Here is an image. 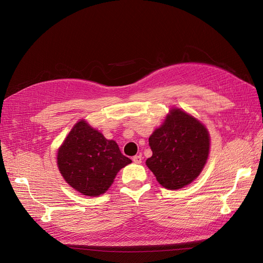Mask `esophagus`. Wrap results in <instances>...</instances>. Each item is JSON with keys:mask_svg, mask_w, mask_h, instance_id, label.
Here are the masks:
<instances>
[{"mask_svg": "<svg viewBox=\"0 0 263 263\" xmlns=\"http://www.w3.org/2000/svg\"><path fill=\"white\" fill-rule=\"evenodd\" d=\"M141 160H142L141 155H137V156H134V157H133V162H134V163L139 164V163H141Z\"/></svg>", "mask_w": 263, "mask_h": 263, "instance_id": "obj_1", "label": "esophagus"}]
</instances>
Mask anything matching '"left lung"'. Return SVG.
<instances>
[{
  "label": "left lung",
  "instance_id": "8db88e82",
  "mask_svg": "<svg viewBox=\"0 0 263 263\" xmlns=\"http://www.w3.org/2000/svg\"><path fill=\"white\" fill-rule=\"evenodd\" d=\"M149 146L153 156L146 164L157 181L168 190H179L200 176L210 154V135L196 118L172 108L149 137Z\"/></svg>",
  "mask_w": 263,
  "mask_h": 263
}]
</instances>
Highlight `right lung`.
<instances>
[{
    "label": "right lung",
    "mask_w": 263,
    "mask_h": 263,
    "mask_svg": "<svg viewBox=\"0 0 263 263\" xmlns=\"http://www.w3.org/2000/svg\"><path fill=\"white\" fill-rule=\"evenodd\" d=\"M57 160L63 179L86 196L105 193L117 172L132 162L114 140H107L84 121L70 130L58 150Z\"/></svg>",
    "instance_id": "obj_1"
}]
</instances>
